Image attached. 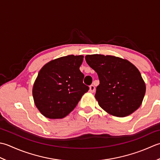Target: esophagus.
I'll return each mask as SVG.
<instances>
[{
    "mask_svg": "<svg viewBox=\"0 0 160 160\" xmlns=\"http://www.w3.org/2000/svg\"><path fill=\"white\" fill-rule=\"evenodd\" d=\"M95 91V87H94V85H91L90 86V92H94Z\"/></svg>",
    "mask_w": 160,
    "mask_h": 160,
    "instance_id": "1",
    "label": "esophagus"
}]
</instances>
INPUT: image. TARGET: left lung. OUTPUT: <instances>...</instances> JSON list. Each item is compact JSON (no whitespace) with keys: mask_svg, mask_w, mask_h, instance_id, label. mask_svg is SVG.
I'll list each match as a JSON object with an SVG mask.
<instances>
[{"mask_svg":"<svg viewBox=\"0 0 160 160\" xmlns=\"http://www.w3.org/2000/svg\"><path fill=\"white\" fill-rule=\"evenodd\" d=\"M85 58L98 74L100 83L94 97L102 109L110 115L123 117L139 108L146 85L134 65L110 55H86Z\"/></svg>","mask_w":160,"mask_h":160,"instance_id":"8db88e82","label":"left lung"}]
</instances>
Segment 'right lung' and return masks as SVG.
<instances>
[{"mask_svg": "<svg viewBox=\"0 0 160 160\" xmlns=\"http://www.w3.org/2000/svg\"><path fill=\"white\" fill-rule=\"evenodd\" d=\"M83 56L68 55L48 62L39 71L32 94L42 115L62 119L72 111L89 87L79 70Z\"/></svg>", "mask_w": 160, "mask_h": 160, "instance_id": "right-lung-1", "label": "right lung"}]
</instances>
